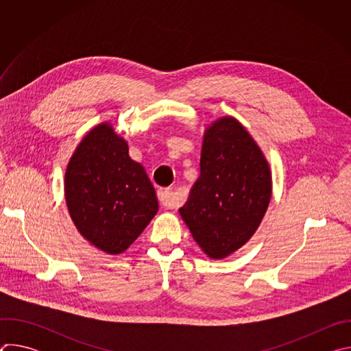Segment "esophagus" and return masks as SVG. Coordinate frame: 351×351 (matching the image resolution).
<instances>
[{
  "label": "esophagus",
  "mask_w": 351,
  "mask_h": 351,
  "mask_svg": "<svg viewBox=\"0 0 351 351\" xmlns=\"http://www.w3.org/2000/svg\"><path fill=\"white\" fill-rule=\"evenodd\" d=\"M158 202L164 208L168 210H175L180 206V198L169 189H160L158 190Z\"/></svg>",
  "instance_id": "esophagus-1"
}]
</instances>
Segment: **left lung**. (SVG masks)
I'll return each mask as SVG.
<instances>
[{"mask_svg":"<svg viewBox=\"0 0 351 351\" xmlns=\"http://www.w3.org/2000/svg\"><path fill=\"white\" fill-rule=\"evenodd\" d=\"M272 191L268 162L256 141L226 117L204 134L199 176L179 213L211 258H225L260 226Z\"/></svg>","mask_w":351,"mask_h":351,"instance_id":"1","label":"left lung"}]
</instances>
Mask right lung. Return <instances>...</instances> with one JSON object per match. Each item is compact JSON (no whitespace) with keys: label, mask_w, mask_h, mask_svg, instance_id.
Listing matches in <instances>:
<instances>
[{"label":"right lung","mask_w":351,"mask_h":351,"mask_svg":"<svg viewBox=\"0 0 351 351\" xmlns=\"http://www.w3.org/2000/svg\"><path fill=\"white\" fill-rule=\"evenodd\" d=\"M71 218L86 240L121 254L158 211L153 183L108 123L86 134L65 173Z\"/></svg>","instance_id":"obj_1"}]
</instances>
